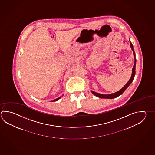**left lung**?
I'll list each match as a JSON object with an SVG mask.
<instances>
[{"instance_id": "8db88e82", "label": "left lung", "mask_w": 155, "mask_h": 155, "mask_svg": "<svg viewBox=\"0 0 155 155\" xmlns=\"http://www.w3.org/2000/svg\"><path fill=\"white\" fill-rule=\"evenodd\" d=\"M130 47H131V49L133 50V51L134 57L135 58L134 64V66H133V70H132V74H131L130 79H129V81L128 82V83L125 85V86L122 89H121L120 91H117L115 93L108 94V95H104V94L97 93L96 92L91 91L92 93L94 95H95L96 97H99L100 98H102V99H114V98H116L117 97H119L120 95H122L123 93L127 89V88L128 87L129 85L130 84L132 83L133 79H134V78L135 74V66H136V61H136V58H135V54L134 50L133 49V44H132L131 42H130Z\"/></svg>"}]
</instances>
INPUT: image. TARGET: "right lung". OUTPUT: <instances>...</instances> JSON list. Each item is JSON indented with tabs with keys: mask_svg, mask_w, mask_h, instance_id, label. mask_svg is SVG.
Returning a JSON list of instances; mask_svg holds the SVG:
<instances>
[{
	"mask_svg": "<svg viewBox=\"0 0 155 155\" xmlns=\"http://www.w3.org/2000/svg\"><path fill=\"white\" fill-rule=\"evenodd\" d=\"M59 99H60V97H58V99H56L55 100H53V101H57V100H58Z\"/></svg>",
	"mask_w": 155,
	"mask_h": 155,
	"instance_id": "1",
	"label": "right lung"
}]
</instances>
